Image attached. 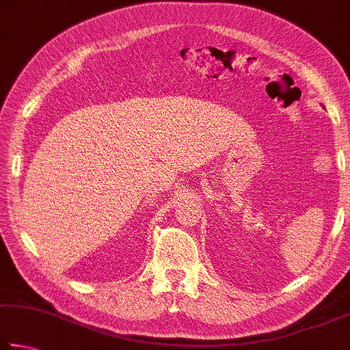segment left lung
Listing matches in <instances>:
<instances>
[{"instance_id": "obj_1", "label": "left lung", "mask_w": 350, "mask_h": 350, "mask_svg": "<svg viewBox=\"0 0 350 350\" xmlns=\"http://www.w3.org/2000/svg\"><path fill=\"white\" fill-rule=\"evenodd\" d=\"M323 107H325V105H323Z\"/></svg>"}]
</instances>
